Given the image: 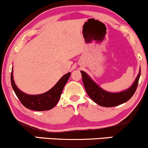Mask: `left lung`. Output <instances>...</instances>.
<instances>
[{
	"mask_svg": "<svg viewBox=\"0 0 148 148\" xmlns=\"http://www.w3.org/2000/svg\"><path fill=\"white\" fill-rule=\"evenodd\" d=\"M81 73L85 89L87 92L88 96L99 106L113 107L126 102L134 95L138 86V80L140 76V69L135 81L130 88L120 92L115 93L103 90L92 80L86 72L81 71Z\"/></svg>",
	"mask_w": 148,
	"mask_h": 148,
	"instance_id": "8db88e82",
	"label": "left lung"
}]
</instances>
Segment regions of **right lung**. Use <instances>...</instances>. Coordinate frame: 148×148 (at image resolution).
Masks as SVG:
<instances>
[{"mask_svg": "<svg viewBox=\"0 0 148 148\" xmlns=\"http://www.w3.org/2000/svg\"><path fill=\"white\" fill-rule=\"evenodd\" d=\"M70 75V72L64 74L51 89L37 95L25 94L18 89L13 79V69L11 73V84L18 99L25 108L37 111H47L53 108L58 102L62 90Z\"/></svg>", "mask_w": 148, "mask_h": 148, "instance_id": "right-lung-1", "label": "right lung"}]
</instances>
